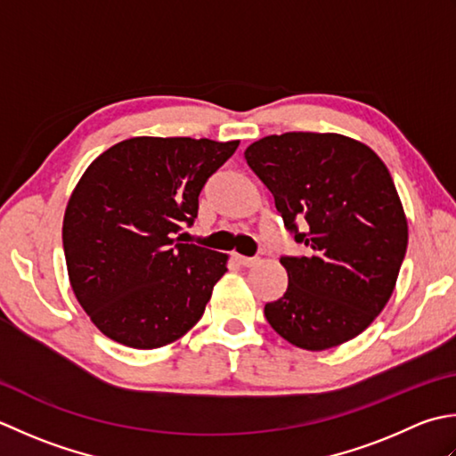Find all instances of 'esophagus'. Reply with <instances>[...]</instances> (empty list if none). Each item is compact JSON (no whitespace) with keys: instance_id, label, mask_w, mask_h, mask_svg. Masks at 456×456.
Here are the masks:
<instances>
[{"instance_id":"34e87169","label":"esophagus","mask_w":456,"mask_h":456,"mask_svg":"<svg viewBox=\"0 0 456 456\" xmlns=\"http://www.w3.org/2000/svg\"><path fill=\"white\" fill-rule=\"evenodd\" d=\"M234 259H236L240 265H244V267H252V265L257 264L256 257H248V256H240V254H234Z\"/></svg>"}]
</instances>
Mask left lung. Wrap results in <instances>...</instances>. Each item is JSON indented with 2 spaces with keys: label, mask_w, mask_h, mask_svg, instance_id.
Wrapping results in <instances>:
<instances>
[{
  "label": "left lung",
  "mask_w": 456,
  "mask_h": 456,
  "mask_svg": "<svg viewBox=\"0 0 456 456\" xmlns=\"http://www.w3.org/2000/svg\"><path fill=\"white\" fill-rule=\"evenodd\" d=\"M244 157L306 246L301 257H281L289 283L265 305L267 322L297 348L345 345L384 311L405 257L407 218L392 175L368 145L340 134L267 135Z\"/></svg>",
  "instance_id": "1"
}]
</instances>
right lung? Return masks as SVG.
Segmentation results:
<instances>
[{
    "label": "right lung",
    "mask_w": 456,
    "mask_h": 456,
    "mask_svg": "<svg viewBox=\"0 0 456 456\" xmlns=\"http://www.w3.org/2000/svg\"><path fill=\"white\" fill-rule=\"evenodd\" d=\"M240 142L132 137L88 165L62 220L70 287L96 329L151 350L184 337L202 317L228 256L181 244L199 194Z\"/></svg>",
    "instance_id": "obj_1"
}]
</instances>
